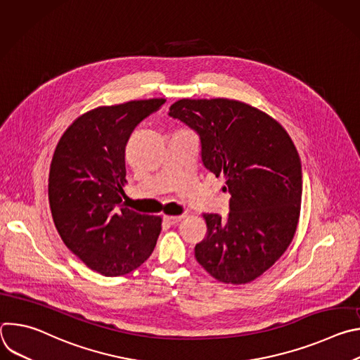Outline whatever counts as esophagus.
Here are the masks:
<instances>
[{
    "label": "esophagus",
    "instance_id": "1",
    "mask_svg": "<svg viewBox=\"0 0 360 360\" xmlns=\"http://www.w3.org/2000/svg\"><path fill=\"white\" fill-rule=\"evenodd\" d=\"M181 219H184V215H179V217H169V215H165V217H164V221H165L167 224H169V225H175V224H178Z\"/></svg>",
    "mask_w": 360,
    "mask_h": 360
}]
</instances>
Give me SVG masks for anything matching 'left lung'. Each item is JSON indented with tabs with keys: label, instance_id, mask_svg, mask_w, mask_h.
I'll list each match as a JSON object with an SVG mask.
<instances>
[{
	"label": "left lung",
	"instance_id": "left-lung-1",
	"mask_svg": "<svg viewBox=\"0 0 360 360\" xmlns=\"http://www.w3.org/2000/svg\"><path fill=\"white\" fill-rule=\"evenodd\" d=\"M169 117L200 141L203 167L224 175L229 214H203L207 236L195 258L224 283H248L269 269L296 232L302 165L288 132L274 118L243 102L179 99Z\"/></svg>",
	"mask_w": 360,
	"mask_h": 360
}]
</instances>
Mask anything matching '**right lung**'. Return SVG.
I'll list each match as a JSON object with an SVG mask.
<instances>
[{
	"mask_svg": "<svg viewBox=\"0 0 360 360\" xmlns=\"http://www.w3.org/2000/svg\"><path fill=\"white\" fill-rule=\"evenodd\" d=\"M164 104L153 98L95 108L75 120L56 148L48 182L56 228L67 248L104 276L139 268L161 233L160 217L125 207L122 186L132 131Z\"/></svg>",
	"mask_w": 360,
	"mask_h": 360,
	"instance_id": "obj_1",
	"label": "right lung"
}]
</instances>
